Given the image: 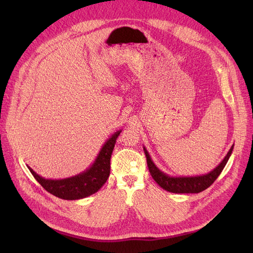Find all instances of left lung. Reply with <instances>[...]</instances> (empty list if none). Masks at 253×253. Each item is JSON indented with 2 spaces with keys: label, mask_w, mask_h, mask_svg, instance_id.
Instances as JSON below:
<instances>
[{
  "label": "left lung",
  "mask_w": 253,
  "mask_h": 253,
  "mask_svg": "<svg viewBox=\"0 0 253 253\" xmlns=\"http://www.w3.org/2000/svg\"><path fill=\"white\" fill-rule=\"evenodd\" d=\"M233 147L234 145H232L230 148L225 158L221 160L220 164L215 168V169H213L209 173L197 176H178V177L177 176H170L164 173L162 170H159L156 165L153 163L149 152L144 147L143 151L145 157H147L149 171L152 175L153 179H154L163 189L172 193H200L207 188H209L218 177L221 171L224 170L228 159L230 158L232 154Z\"/></svg>",
  "instance_id": "left-lung-1"
}]
</instances>
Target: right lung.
Instances as JSON below:
<instances>
[{
    "instance_id": "1",
    "label": "right lung",
    "mask_w": 253,
    "mask_h": 253,
    "mask_svg": "<svg viewBox=\"0 0 253 253\" xmlns=\"http://www.w3.org/2000/svg\"><path fill=\"white\" fill-rule=\"evenodd\" d=\"M120 133L121 129L115 132L104 142L95 162L89 168L72 177L63 179H46L38 175L30 167L27 166V168L37 181L50 194L67 201L81 200V198L96 193L108 180L111 172V156Z\"/></svg>"
}]
</instances>
